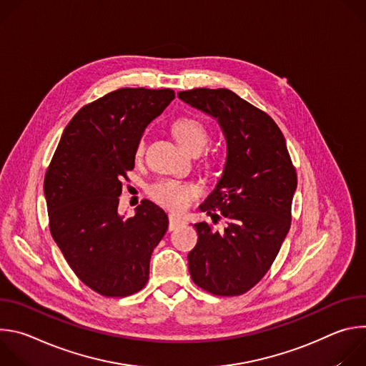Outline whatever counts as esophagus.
<instances>
[{"label":"esophagus","instance_id":"1","mask_svg":"<svg viewBox=\"0 0 366 366\" xmlns=\"http://www.w3.org/2000/svg\"><path fill=\"white\" fill-rule=\"evenodd\" d=\"M184 224V220L181 219V217H177V216H169V232H172V230H175L177 227H179V226H182Z\"/></svg>","mask_w":366,"mask_h":366}]
</instances>
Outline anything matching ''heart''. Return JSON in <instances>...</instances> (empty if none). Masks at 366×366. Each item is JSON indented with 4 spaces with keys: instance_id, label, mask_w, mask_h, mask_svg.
<instances>
[{
    "instance_id": "1",
    "label": "heart",
    "mask_w": 366,
    "mask_h": 366,
    "mask_svg": "<svg viewBox=\"0 0 366 366\" xmlns=\"http://www.w3.org/2000/svg\"><path fill=\"white\" fill-rule=\"evenodd\" d=\"M172 133L179 144L188 152L201 149L207 142V129L195 117L179 116L171 124ZM144 152V140L140 139L136 144V156H142ZM149 195L168 210L174 213H182L191 205V202L199 195V188L191 182H181L175 179H162L149 188Z\"/></svg>"
}]
</instances>
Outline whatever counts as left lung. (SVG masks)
Here are the masks:
<instances>
[{"label":"left lung","mask_w":366,"mask_h":366,"mask_svg":"<svg viewBox=\"0 0 366 366\" xmlns=\"http://www.w3.org/2000/svg\"><path fill=\"white\" fill-rule=\"evenodd\" d=\"M178 97L217 119L227 140L222 179L201 204L214 224L223 217L226 227L194 224L198 242L188 253L189 274L213 295H242L269 271L291 227L297 172L272 117L233 91L195 88Z\"/></svg>","instance_id":"8db88e82"}]
</instances>
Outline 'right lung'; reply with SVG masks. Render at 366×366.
<instances>
[{
    "label": "right lung",
    "instance_id": "right-lung-1",
    "mask_svg": "<svg viewBox=\"0 0 366 366\" xmlns=\"http://www.w3.org/2000/svg\"><path fill=\"white\" fill-rule=\"evenodd\" d=\"M174 98L169 88H120L86 104L47 167L51 237L79 281L102 297H127L146 285L152 252L168 230V216L149 199L129 219L117 207L137 142Z\"/></svg>",
    "mask_w": 366,
    "mask_h": 366
}]
</instances>
